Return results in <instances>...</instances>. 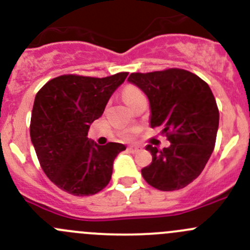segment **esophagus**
Returning <instances> with one entry per match:
<instances>
[{
	"label": "esophagus",
	"instance_id": "obj_1",
	"mask_svg": "<svg viewBox=\"0 0 250 250\" xmlns=\"http://www.w3.org/2000/svg\"><path fill=\"white\" fill-rule=\"evenodd\" d=\"M128 151H130V152H138V151H140V146L129 145L128 146Z\"/></svg>",
	"mask_w": 250,
	"mask_h": 250
}]
</instances>
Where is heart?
I'll use <instances>...</instances> for the list:
<instances>
[{
	"mask_svg": "<svg viewBox=\"0 0 250 250\" xmlns=\"http://www.w3.org/2000/svg\"><path fill=\"white\" fill-rule=\"evenodd\" d=\"M143 97V92H141L139 88L135 87V85H127V87L125 88V90H123V98H125V103H127L128 105H130L132 103H134L135 100L140 99V98Z\"/></svg>",
	"mask_w": 250,
	"mask_h": 250,
	"instance_id": "1",
	"label": "heart"
}]
</instances>
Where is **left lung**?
Here are the masks:
<instances>
[{
  "label": "left lung",
  "mask_w": 250,
  "mask_h": 250,
  "mask_svg": "<svg viewBox=\"0 0 250 250\" xmlns=\"http://www.w3.org/2000/svg\"><path fill=\"white\" fill-rule=\"evenodd\" d=\"M128 81L147 95L151 128L160 127L170 141L163 150L146 146L152 162L141 175L161 191L185 188L202 173L215 146L219 110L210 88L183 69L134 72Z\"/></svg>",
  "instance_id": "obj_1"
}]
</instances>
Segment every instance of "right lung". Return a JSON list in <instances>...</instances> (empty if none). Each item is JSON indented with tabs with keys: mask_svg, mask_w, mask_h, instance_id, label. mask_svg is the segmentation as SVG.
<instances>
[{
	"mask_svg": "<svg viewBox=\"0 0 250 250\" xmlns=\"http://www.w3.org/2000/svg\"><path fill=\"white\" fill-rule=\"evenodd\" d=\"M127 76L128 72L104 78L62 75L37 92L30 137L44 174L65 192L92 196L110 183L113 161L125 146L98 145L87 135Z\"/></svg>",
	"mask_w": 250,
	"mask_h": 250,
	"instance_id": "obj_1",
	"label": "right lung"
}]
</instances>
